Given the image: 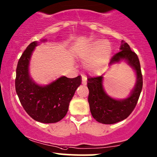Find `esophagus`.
<instances>
[{"instance_id":"obj_1","label":"esophagus","mask_w":157,"mask_h":157,"mask_svg":"<svg viewBox=\"0 0 157 157\" xmlns=\"http://www.w3.org/2000/svg\"><path fill=\"white\" fill-rule=\"evenodd\" d=\"M81 78H82L83 84H86V77L84 75H81Z\"/></svg>"}]
</instances>
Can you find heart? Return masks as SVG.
Masks as SVG:
<instances>
[{"mask_svg":"<svg viewBox=\"0 0 157 157\" xmlns=\"http://www.w3.org/2000/svg\"><path fill=\"white\" fill-rule=\"evenodd\" d=\"M110 52V47L107 42L101 43L100 41L94 42L90 50V55L96 54V56L86 63L87 70L91 73H98L100 71L107 62Z\"/></svg>","mask_w":157,"mask_h":157,"instance_id":"1","label":"heart"}]
</instances>
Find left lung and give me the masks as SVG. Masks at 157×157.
I'll return each instance as SVG.
<instances>
[{"label":"left lung","instance_id":"left-lung-1","mask_svg":"<svg viewBox=\"0 0 157 157\" xmlns=\"http://www.w3.org/2000/svg\"><path fill=\"white\" fill-rule=\"evenodd\" d=\"M120 50L112 57L109 65L125 59L135 69L137 75L136 86L128 99L116 100L107 96L103 89L101 76L87 77L91 113L97 121L103 124H114L127 118L137 105L143 87V76L138 56L124 40H122Z\"/></svg>","mask_w":157,"mask_h":157}]
</instances>
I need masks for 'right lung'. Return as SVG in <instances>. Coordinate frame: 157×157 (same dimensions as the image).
Here are the masks:
<instances>
[{
  "label": "right lung",
  "instance_id": "add662e5",
  "mask_svg": "<svg viewBox=\"0 0 157 157\" xmlns=\"http://www.w3.org/2000/svg\"><path fill=\"white\" fill-rule=\"evenodd\" d=\"M36 45V41L30 43L18 61L16 91L24 110L32 118L43 123H57L67 114L69 103L81 85V77L62 76L46 86L36 84L29 76L28 66Z\"/></svg>",
  "mask_w": 157,
  "mask_h": 157
}]
</instances>
